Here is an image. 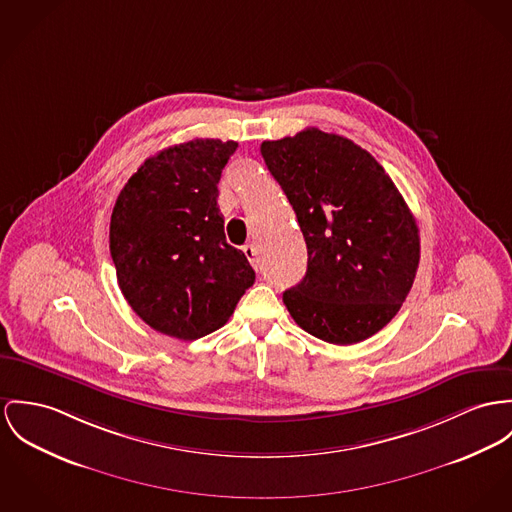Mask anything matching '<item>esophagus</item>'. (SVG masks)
Segmentation results:
<instances>
[{"label": "esophagus", "mask_w": 512, "mask_h": 512, "mask_svg": "<svg viewBox=\"0 0 512 512\" xmlns=\"http://www.w3.org/2000/svg\"><path fill=\"white\" fill-rule=\"evenodd\" d=\"M243 253H245V257L249 259V263H251L255 269H259V251H257V245L247 243V245L243 247Z\"/></svg>", "instance_id": "1"}]
</instances>
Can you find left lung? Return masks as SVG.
I'll use <instances>...</instances> for the list:
<instances>
[{"instance_id":"left-lung-1","label":"left lung","mask_w":512,"mask_h":512,"mask_svg":"<svg viewBox=\"0 0 512 512\" xmlns=\"http://www.w3.org/2000/svg\"><path fill=\"white\" fill-rule=\"evenodd\" d=\"M261 156L308 245L306 276L282 294L294 321L333 345L386 327L417 275V222L384 167L353 140L306 128Z\"/></svg>"}]
</instances>
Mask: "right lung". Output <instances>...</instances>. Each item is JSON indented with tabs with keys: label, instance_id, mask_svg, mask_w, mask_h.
<instances>
[{
	"label": "right lung",
	"instance_id": "obj_1",
	"mask_svg": "<svg viewBox=\"0 0 512 512\" xmlns=\"http://www.w3.org/2000/svg\"><path fill=\"white\" fill-rule=\"evenodd\" d=\"M237 142L197 138L146 159L120 191L109 247L130 308L163 335L195 341L234 314L255 282L224 234L222 169Z\"/></svg>",
	"mask_w": 512,
	"mask_h": 512
}]
</instances>
